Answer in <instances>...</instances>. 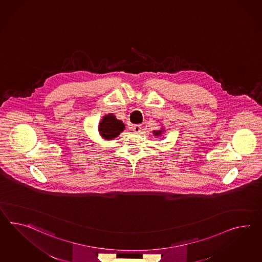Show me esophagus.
Segmentation results:
<instances>
[{
    "label": "esophagus",
    "mask_w": 262,
    "mask_h": 262,
    "mask_svg": "<svg viewBox=\"0 0 262 262\" xmlns=\"http://www.w3.org/2000/svg\"><path fill=\"white\" fill-rule=\"evenodd\" d=\"M132 129H133V131H134L135 133H140L141 131V125H139V124H136V125H134V126L132 127Z\"/></svg>",
    "instance_id": "obj_1"
}]
</instances>
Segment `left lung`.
<instances>
[{
  "instance_id": "8db88e82",
  "label": "left lung",
  "mask_w": 262,
  "mask_h": 262,
  "mask_svg": "<svg viewBox=\"0 0 262 262\" xmlns=\"http://www.w3.org/2000/svg\"><path fill=\"white\" fill-rule=\"evenodd\" d=\"M155 134H156V136H159V135L161 134V131H157V132H155Z\"/></svg>"
}]
</instances>
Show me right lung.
<instances>
[{
	"mask_svg": "<svg viewBox=\"0 0 262 262\" xmlns=\"http://www.w3.org/2000/svg\"><path fill=\"white\" fill-rule=\"evenodd\" d=\"M123 129L124 124L121 121H118L112 114L104 116L99 125L100 134L106 140H112L118 137Z\"/></svg>",
	"mask_w": 262,
	"mask_h": 262,
	"instance_id": "right-lung-1",
	"label": "right lung"
}]
</instances>
